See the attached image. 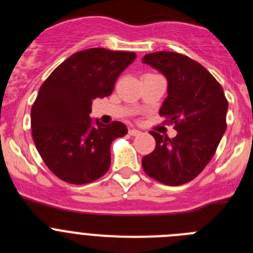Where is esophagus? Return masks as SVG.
<instances>
[{"label": "esophagus", "instance_id": "34e87169", "mask_svg": "<svg viewBox=\"0 0 253 253\" xmlns=\"http://www.w3.org/2000/svg\"><path fill=\"white\" fill-rule=\"evenodd\" d=\"M129 134H130V135H133V137H135V135H139L140 130H138V129L131 128V129H129Z\"/></svg>", "mask_w": 253, "mask_h": 253}]
</instances>
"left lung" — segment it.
Returning <instances> with one entry per match:
<instances>
[{"label":"left lung","mask_w":253,"mask_h":253,"mask_svg":"<svg viewBox=\"0 0 253 253\" xmlns=\"http://www.w3.org/2000/svg\"><path fill=\"white\" fill-rule=\"evenodd\" d=\"M142 62L166 76L169 96L160 115L177 131L172 139L149 131L156 148L142 158L143 169L161 184H186L207 167L227 129L224 91L208 69L180 53H149Z\"/></svg>","instance_id":"obj_1"}]
</instances>
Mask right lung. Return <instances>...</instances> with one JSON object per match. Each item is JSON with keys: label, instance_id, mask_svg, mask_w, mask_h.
Returning a JSON list of instances; mask_svg holds the SVG:
<instances>
[{"label": "right lung", "instance_id": "add662e5", "mask_svg": "<svg viewBox=\"0 0 253 253\" xmlns=\"http://www.w3.org/2000/svg\"><path fill=\"white\" fill-rule=\"evenodd\" d=\"M133 51L91 48L77 51L50 73L31 107V133L48 169L68 184L84 185L110 167V146L124 137L123 123L92 126L91 104L111 95L116 78L133 60Z\"/></svg>", "mask_w": 253, "mask_h": 253}]
</instances>
